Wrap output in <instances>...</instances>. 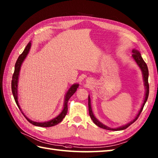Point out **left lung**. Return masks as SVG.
<instances>
[{"label": "left lung", "mask_w": 158, "mask_h": 158, "mask_svg": "<svg viewBox=\"0 0 158 158\" xmlns=\"http://www.w3.org/2000/svg\"><path fill=\"white\" fill-rule=\"evenodd\" d=\"M132 58L133 59L135 60V61L136 62L137 64L139 66V68L140 69L143 73V81H144V85H145V89H146V92H145V98H144V102L143 105L141 106V108H140V110L139 111L138 114H137V115L136 116V117L135 119H134L132 122H130V123L126 124V125H124L123 126H120L118 127H116V128H111V127H109L108 126H106L105 125H104L103 123H102L101 122H100L97 119L94 115V113L92 112V106H91V100H90V97L89 96H88V108H89V116L91 117L92 120L93 121V122L94 123L96 126H98V127H101V128L103 129H105V130H125L126 129L127 127H129L131 124L133 123L134 122H135V121L138 119V117H139L140 113L142 112L144 106H145V103L147 100V98H148V96H149V83H148V77H149V70H148V68H147V66L146 64V63L144 61L141 55H140V53L138 51V50H136L135 49H132Z\"/></svg>", "instance_id": "obj_1"}]
</instances>
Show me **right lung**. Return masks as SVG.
<instances>
[{"label": "right lung", "instance_id": "add662e5", "mask_svg": "<svg viewBox=\"0 0 158 158\" xmlns=\"http://www.w3.org/2000/svg\"><path fill=\"white\" fill-rule=\"evenodd\" d=\"M31 48V43L30 42L28 43V45H26V48L23 50V52L20 55L17 61L15 62V70H14V73H13V77H12V81H11V90H12V93H13V96L14 97L15 101L18 105V108L20 109V110L22 111L21 109H20V106L19 105V102H18V79H19V71H20V69H21V66L23 62L24 61L25 58H26V56L28 54V53L30 52V49ZM79 87V84H73L72 86L70 87L69 89L68 90V92L66 94L65 96V98H64V107L63 109L62 110V112L60 113L59 115L56 117L55 118H53L51 120L48 121V122H34V121H32L31 119H28L27 117H26L25 115L24 117H26V119H27L28 122L35 125L36 126H40V127H52L53 126H56L57 124L59 123L60 122H61L62 119L64 118L67 111H68V102L69 100L70 99V97H71L75 92L77 91V88Z\"/></svg>", "mask_w": 158, "mask_h": 158}]
</instances>
